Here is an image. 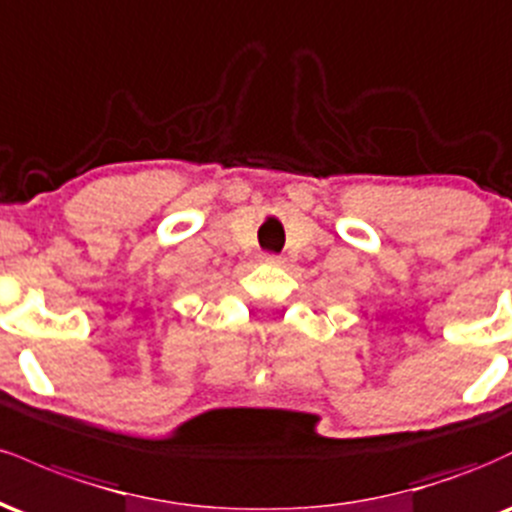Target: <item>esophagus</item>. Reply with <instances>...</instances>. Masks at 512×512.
Wrapping results in <instances>:
<instances>
[{
    "instance_id": "1",
    "label": "esophagus",
    "mask_w": 512,
    "mask_h": 512,
    "mask_svg": "<svg viewBox=\"0 0 512 512\" xmlns=\"http://www.w3.org/2000/svg\"><path fill=\"white\" fill-rule=\"evenodd\" d=\"M260 260L264 264H276V267H279V264H284V257H279V255H262Z\"/></svg>"
}]
</instances>
